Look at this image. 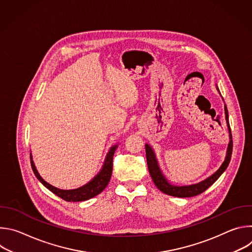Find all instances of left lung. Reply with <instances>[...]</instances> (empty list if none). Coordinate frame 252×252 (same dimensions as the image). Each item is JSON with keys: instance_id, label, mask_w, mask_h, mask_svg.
I'll list each match as a JSON object with an SVG mask.
<instances>
[{"instance_id": "obj_1", "label": "left lung", "mask_w": 252, "mask_h": 252, "mask_svg": "<svg viewBox=\"0 0 252 252\" xmlns=\"http://www.w3.org/2000/svg\"><path fill=\"white\" fill-rule=\"evenodd\" d=\"M217 90L220 92L218 86ZM224 113H225V120L228 127V132H229V142L227 146V151H226V156L224 158V161L220 165V167L215 171L213 174L208 176L207 178L203 179L200 183L194 184V185H189V186H174L168 183L166 177L163 175L159 165L158 161L157 159L156 154L152 147L148 143H146V155H147V161H148V167L150 174L153 178V182L157 186V188L162 191L165 194L171 195V196H176V197H191L198 195L205 191L210 186H212L215 182L218 181L219 177L225 171L227 168L230 158H231V154H232V135L230 131V126L228 123V112H227V107L224 105Z\"/></svg>"}]
</instances>
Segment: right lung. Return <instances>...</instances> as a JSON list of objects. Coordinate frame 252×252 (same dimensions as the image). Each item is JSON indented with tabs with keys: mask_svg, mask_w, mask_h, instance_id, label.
<instances>
[{
	"mask_svg": "<svg viewBox=\"0 0 252 252\" xmlns=\"http://www.w3.org/2000/svg\"><path fill=\"white\" fill-rule=\"evenodd\" d=\"M117 149H118V145H115L110 149L109 153H107V155L104 158V162L102 164L101 169L92 179L91 182H89L85 186H83L79 189H60L55 188L52 185L48 184L45 181V179L40 175L37 168H35V165H34L33 160H32V154H31V164H32V168L33 170L34 175L37 176L39 181L48 189H50L56 195H58L59 197L63 198L65 201H74V202L84 201V200H88V199L93 198L95 195L99 194L106 188L107 184H109L110 179H111V176H112L113 158H114V155H115V152H116Z\"/></svg>",
	"mask_w": 252,
	"mask_h": 252,
	"instance_id": "add662e5",
	"label": "right lung"
}]
</instances>
